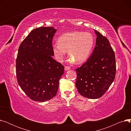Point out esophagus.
<instances>
[{"label": "esophagus", "mask_w": 131, "mask_h": 131, "mask_svg": "<svg viewBox=\"0 0 131 131\" xmlns=\"http://www.w3.org/2000/svg\"><path fill=\"white\" fill-rule=\"evenodd\" d=\"M70 69H71V68H70V67H69V66H65V70L66 71L70 70Z\"/></svg>", "instance_id": "1"}]
</instances>
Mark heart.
I'll return each instance as SVG.
<instances>
[{
    "mask_svg": "<svg viewBox=\"0 0 131 131\" xmlns=\"http://www.w3.org/2000/svg\"><path fill=\"white\" fill-rule=\"evenodd\" d=\"M94 38L89 32L74 31L60 36L58 43L52 45V51L58 60H63L66 51L75 64L85 61L91 52L94 45Z\"/></svg>",
    "mask_w": 131,
    "mask_h": 131,
    "instance_id": "b5f03b06",
    "label": "heart"
}]
</instances>
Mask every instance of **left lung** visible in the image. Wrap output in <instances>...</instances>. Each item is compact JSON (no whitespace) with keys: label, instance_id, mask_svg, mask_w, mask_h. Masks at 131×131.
<instances>
[{"label":"left lung","instance_id":"8db88e82","mask_svg":"<svg viewBox=\"0 0 131 131\" xmlns=\"http://www.w3.org/2000/svg\"><path fill=\"white\" fill-rule=\"evenodd\" d=\"M95 46L90 57L75 70V85L79 93L89 99L99 98L114 81L116 75L115 53L108 40L97 31Z\"/></svg>","mask_w":131,"mask_h":131}]
</instances>
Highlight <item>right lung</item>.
I'll list each match as a JSON object with an SVG mask.
<instances>
[{
  "label": "right lung",
  "instance_id": "right-lung-1",
  "mask_svg": "<svg viewBox=\"0 0 131 131\" xmlns=\"http://www.w3.org/2000/svg\"><path fill=\"white\" fill-rule=\"evenodd\" d=\"M57 30H33L20 45L16 60L18 84L35 101L45 102L56 95L64 67L52 58V41Z\"/></svg>",
  "mask_w": 131,
  "mask_h": 131
}]
</instances>
